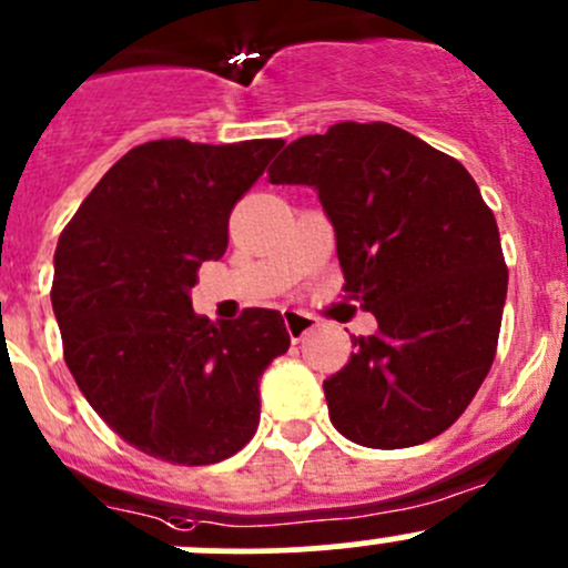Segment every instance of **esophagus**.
Returning <instances> with one entry per match:
<instances>
[{"mask_svg": "<svg viewBox=\"0 0 568 568\" xmlns=\"http://www.w3.org/2000/svg\"><path fill=\"white\" fill-rule=\"evenodd\" d=\"M284 325H286V331H290V339L292 342H301L303 336L308 334V331H314L317 320L308 317V314H303V312H295V308H286V312H284Z\"/></svg>", "mask_w": 568, "mask_h": 568, "instance_id": "34e87169", "label": "esophagus"}]
</instances>
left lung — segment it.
Masks as SVG:
<instances>
[{"instance_id":"left-lung-1","label":"left lung","mask_w":568,"mask_h":568,"mask_svg":"<svg viewBox=\"0 0 568 568\" xmlns=\"http://www.w3.org/2000/svg\"><path fill=\"white\" fill-rule=\"evenodd\" d=\"M273 184H308L336 234L345 292L378 320L323 381L328 417L375 450L450 428L497 353L508 267L497 221L453 156L392 123H334L284 149Z\"/></svg>"}]
</instances>
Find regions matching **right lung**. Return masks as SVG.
<instances>
[{"label": "right lung", "mask_w": 568, "mask_h": 568, "mask_svg": "<svg viewBox=\"0 0 568 568\" xmlns=\"http://www.w3.org/2000/svg\"><path fill=\"white\" fill-rule=\"evenodd\" d=\"M284 140H151L101 176L54 251L63 356L93 412L145 456L204 467L260 425V378L290 347L276 308L210 323L190 290L234 204Z\"/></svg>", "instance_id": "add662e5"}]
</instances>
